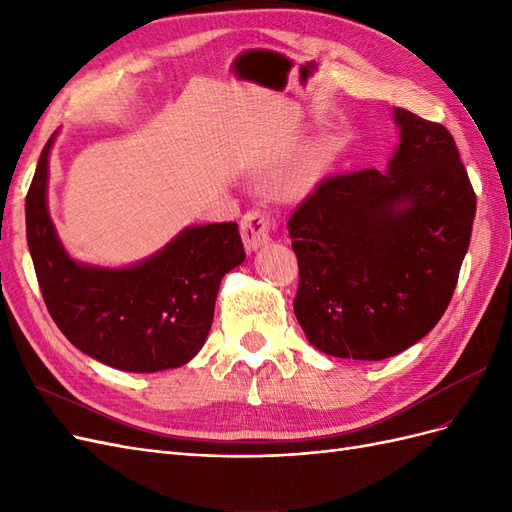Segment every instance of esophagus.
Here are the masks:
<instances>
[{
  "label": "esophagus",
  "instance_id": "esophagus-1",
  "mask_svg": "<svg viewBox=\"0 0 512 512\" xmlns=\"http://www.w3.org/2000/svg\"><path fill=\"white\" fill-rule=\"evenodd\" d=\"M275 222L262 211H247L241 218V237L245 243V250L256 252L258 247L267 245L271 241V232Z\"/></svg>",
  "mask_w": 512,
  "mask_h": 512
}]
</instances>
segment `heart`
<instances>
[{
	"instance_id": "b5f03b06",
	"label": "heart",
	"mask_w": 512,
	"mask_h": 512,
	"mask_svg": "<svg viewBox=\"0 0 512 512\" xmlns=\"http://www.w3.org/2000/svg\"><path fill=\"white\" fill-rule=\"evenodd\" d=\"M331 164V151L329 147H316L314 151L307 153V158L297 168V173L292 175L290 190L292 192H307L314 188V183L322 177L324 170Z\"/></svg>"
}]
</instances>
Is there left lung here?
<instances>
[{
  "mask_svg": "<svg viewBox=\"0 0 512 512\" xmlns=\"http://www.w3.org/2000/svg\"><path fill=\"white\" fill-rule=\"evenodd\" d=\"M386 173L324 179L290 215L294 316L320 352L382 361L436 327L472 237L476 194L442 123L395 108Z\"/></svg>",
  "mask_w": 512,
  "mask_h": 512,
  "instance_id": "left-lung-1",
  "label": "left lung"
}]
</instances>
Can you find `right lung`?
<instances>
[{
    "label": "right lung",
    "instance_id": "1",
    "mask_svg": "<svg viewBox=\"0 0 512 512\" xmlns=\"http://www.w3.org/2000/svg\"><path fill=\"white\" fill-rule=\"evenodd\" d=\"M44 145L25 198L27 245L51 318L70 344L108 367L136 374L181 367L203 348L222 277L245 260L235 222L190 226L132 267L76 262L46 207Z\"/></svg>",
    "mask_w": 512,
    "mask_h": 512
}]
</instances>
